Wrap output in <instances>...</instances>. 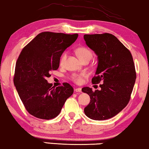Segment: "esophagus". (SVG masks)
I'll list each match as a JSON object with an SVG mask.
<instances>
[{
    "label": "esophagus",
    "mask_w": 149,
    "mask_h": 149,
    "mask_svg": "<svg viewBox=\"0 0 149 149\" xmlns=\"http://www.w3.org/2000/svg\"><path fill=\"white\" fill-rule=\"evenodd\" d=\"M74 90H75V91H76V92H79V93L82 92V91H81V88H76L74 89Z\"/></svg>",
    "instance_id": "esophagus-1"
}]
</instances>
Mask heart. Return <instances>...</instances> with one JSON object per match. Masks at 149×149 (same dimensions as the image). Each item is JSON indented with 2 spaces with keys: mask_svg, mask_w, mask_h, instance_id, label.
Returning a JSON list of instances; mask_svg holds the SVG:
<instances>
[{
  "mask_svg": "<svg viewBox=\"0 0 149 149\" xmlns=\"http://www.w3.org/2000/svg\"><path fill=\"white\" fill-rule=\"evenodd\" d=\"M76 54L79 59L81 61H83L87 59H90L92 58V52H91V50L88 49L86 47H78L75 51ZM67 56H68V53L66 52H64L62 53V54L61 55L60 58V64L61 66L64 64V63L66 62V60L67 59ZM87 76V74L86 72H81L80 74H74L72 75V80L77 83H81L83 81V78L86 77Z\"/></svg>",
  "mask_w": 149,
  "mask_h": 149,
  "instance_id": "b5f03b06",
  "label": "heart"
}]
</instances>
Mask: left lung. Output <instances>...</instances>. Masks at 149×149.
<instances>
[{
    "mask_svg": "<svg viewBox=\"0 0 149 149\" xmlns=\"http://www.w3.org/2000/svg\"><path fill=\"white\" fill-rule=\"evenodd\" d=\"M84 39L97 56L96 72L91 82L102 83L100 90L93 91L89 87L82 89L91 99L84 113L97 121L110 119L120 113L130 100L136 79L133 58L111 34H85Z\"/></svg>",
    "mask_w": 149,
    "mask_h": 149,
    "instance_id": "left-lung-1",
    "label": "left lung"
}]
</instances>
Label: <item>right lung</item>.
Returning a JSON list of instances; mask_svg holds the SVG:
<instances>
[{
	"label": "right lung",
	"instance_id": "add662e5",
	"mask_svg": "<svg viewBox=\"0 0 149 149\" xmlns=\"http://www.w3.org/2000/svg\"><path fill=\"white\" fill-rule=\"evenodd\" d=\"M78 37V34L52 32L38 34L24 47L15 64L13 83L26 109L30 115L51 119L60 114L65 102L72 95L68 83L52 87L46 79L60 66L62 53Z\"/></svg>",
	"mask_w": 149,
	"mask_h": 149
}]
</instances>
